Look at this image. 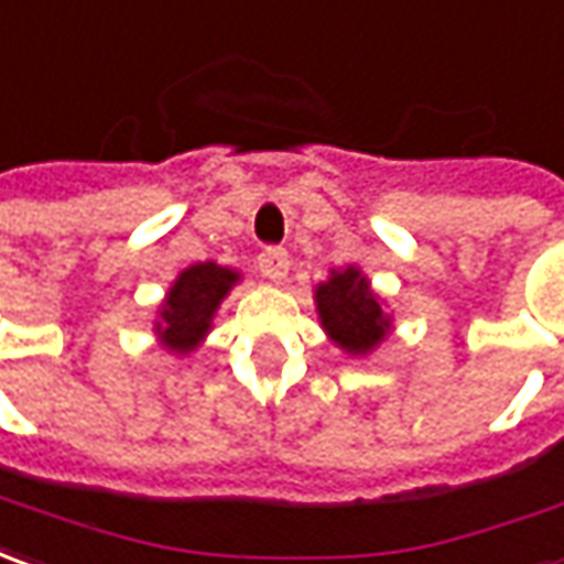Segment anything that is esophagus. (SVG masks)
Instances as JSON below:
<instances>
[{
    "label": "esophagus",
    "instance_id": "1",
    "mask_svg": "<svg viewBox=\"0 0 564 564\" xmlns=\"http://www.w3.org/2000/svg\"><path fill=\"white\" fill-rule=\"evenodd\" d=\"M259 271H262L268 281L281 283L286 278V271H290V256L283 252L281 246H268V249H262V256H259Z\"/></svg>",
    "mask_w": 564,
    "mask_h": 564
}]
</instances>
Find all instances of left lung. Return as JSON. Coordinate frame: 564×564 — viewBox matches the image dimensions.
I'll use <instances>...</instances> for the list:
<instances>
[{"label":"left lung","instance_id":"left-lung-1","mask_svg":"<svg viewBox=\"0 0 564 564\" xmlns=\"http://www.w3.org/2000/svg\"><path fill=\"white\" fill-rule=\"evenodd\" d=\"M321 327L349 356H368L390 334V315L383 312L371 281L356 264L330 271V278L315 290Z\"/></svg>","mask_w":564,"mask_h":564}]
</instances>
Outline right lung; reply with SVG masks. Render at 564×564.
<instances>
[{"label":"right lung","instance_id":"1","mask_svg":"<svg viewBox=\"0 0 564 564\" xmlns=\"http://www.w3.org/2000/svg\"><path fill=\"white\" fill-rule=\"evenodd\" d=\"M237 281L240 274L234 268H221L215 262L184 268L177 281L171 283L165 302L159 308V321H155V334L165 343V349L177 356L193 352L212 330V318L218 305Z\"/></svg>","mask_w":564,"mask_h":564}]
</instances>
